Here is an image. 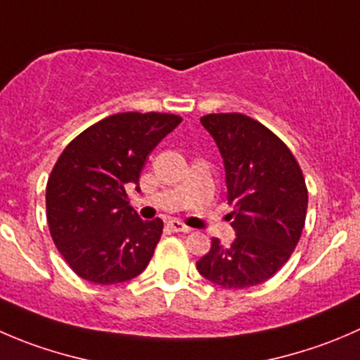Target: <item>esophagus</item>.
Returning a JSON list of instances; mask_svg holds the SVG:
<instances>
[{
	"instance_id": "34e87169",
	"label": "esophagus",
	"mask_w": 360,
	"mask_h": 360,
	"mask_svg": "<svg viewBox=\"0 0 360 360\" xmlns=\"http://www.w3.org/2000/svg\"><path fill=\"white\" fill-rule=\"evenodd\" d=\"M167 225H169L170 229L174 230V232H184V233H186V232H190V230H191L190 226H186L184 223H181L179 219H169V221H167Z\"/></svg>"
}]
</instances>
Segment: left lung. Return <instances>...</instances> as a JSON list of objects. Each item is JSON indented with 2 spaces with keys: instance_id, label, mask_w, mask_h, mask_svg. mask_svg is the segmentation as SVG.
<instances>
[{
  "instance_id": "obj_1",
  "label": "left lung",
  "mask_w": 360,
  "mask_h": 360,
  "mask_svg": "<svg viewBox=\"0 0 360 360\" xmlns=\"http://www.w3.org/2000/svg\"><path fill=\"white\" fill-rule=\"evenodd\" d=\"M200 123L223 158L236 239L197 262L198 273L223 288H248L283 267L304 229L308 190L290 149L244 114H207Z\"/></svg>"
}]
</instances>
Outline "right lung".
<instances>
[{
    "instance_id": "obj_1",
    "label": "right lung",
    "mask_w": 360,
    "mask_h": 360,
    "mask_svg": "<svg viewBox=\"0 0 360 360\" xmlns=\"http://www.w3.org/2000/svg\"><path fill=\"white\" fill-rule=\"evenodd\" d=\"M179 116L123 112L77 135L52 169L45 190L52 240L84 280L114 285L148 267L162 237L160 218L144 221L128 205L127 188Z\"/></svg>"
}]
</instances>
